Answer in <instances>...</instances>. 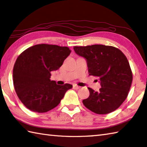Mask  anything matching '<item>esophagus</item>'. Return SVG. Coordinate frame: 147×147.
<instances>
[{
  "instance_id": "obj_1",
  "label": "esophagus",
  "mask_w": 147,
  "mask_h": 147,
  "mask_svg": "<svg viewBox=\"0 0 147 147\" xmlns=\"http://www.w3.org/2000/svg\"><path fill=\"white\" fill-rule=\"evenodd\" d=\"M80 87H79V86H78V85H73V89H76V90H78V89H80Z\"/></svg>"
}]
</instances>
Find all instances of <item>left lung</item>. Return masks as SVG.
<instances>
[{"label":"left lung","mask_w":147,"mask_h":147,"mask_svg":"<svg viewBox=\"0 0 147 147\" xmlns=\"http://www.w3.org/2000/svg\"><path fill=\"white\" fill-rule=\"evenodd\" d=\"M73 49L86 60L89 75L97 76L101 85L98 92L88 88L89 96L82 101L85 107L98 114L115 111L127 98L132 84V74L127 57L118 48L104 45Z\"/></svg>","instance_id":"8db88e82"}]
</instances>
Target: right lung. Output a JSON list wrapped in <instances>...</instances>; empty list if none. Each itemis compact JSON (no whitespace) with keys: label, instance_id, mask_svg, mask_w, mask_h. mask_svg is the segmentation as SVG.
<instances>
[{"label":"right lung","instance_id":"1","mask_svg":"<svg viewBox=\"0 0 147 147\" xmlns=\"http://www.w3.org/2000/svg\"><path fill=\"white\" fill-rule=\"evenodd\" d=\"M71 52L67 47L37 44L18 56L13 67V85L18 98L29 110L38 113L51 110L73 87L50 80L51 72L58 70Z\"/></svg>","mask_w":147,"mask_h":147}]
</instances>
